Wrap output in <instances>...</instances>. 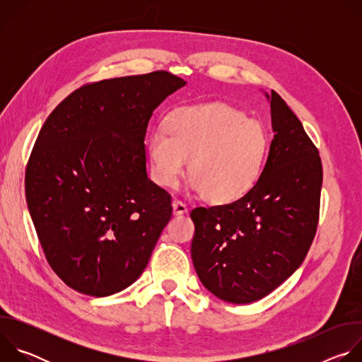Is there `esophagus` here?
Returning <instances> with one entry per match:
<instances>
[{"label": "esophagus", "instance_id": "1", "mask_svg": "<svg viewBox=\"0 0 362 362\" xmlns=\"http://www.w3.org/2000/svg\"><path fill=\"white\" fill-rule=\"evenodd\" d=\"M187 212V206L182 200H175L173 202V214L175 215H183Z\"/></svg>", "mask_w": 362, "mask_h": 362}]
</instances>
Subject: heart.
<instances>
[{"label":"heart","instance_id":"obj_1","mask_svg":"<svg viewBox=\"0 0 362 362\" xmlns=\"http://www.w3.org/2000/svg\"><path fill=\"white\" fill-rule=\"evenodd\" d=\"M267 150L264 127L223 103L177 107L165 127L148 136L153 180L175 187L189 159V187L214 203L246 194L261 175Z\"/></svg>","mask_w":362,"mask_h":362}]
</instances>
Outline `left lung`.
<instances>
[{
	"mask_svg": "<svg viewBox=\"0 0 362 362\" xmlns=\"http://www.w3.org/2000/svg\"><path fill=\"white\" fill-rule=\"evenodd\" d=\"M274 139L255 186L240 199L194 208L192 259L206 289L232 303L261 299L303 262L320 219V151L272 90Z\"/></svg>",
	"mask_w": 362,
	"mask_h": 362,
	"instance_id": "8db88e82",
	"label": "left lung"
}]
</instances>
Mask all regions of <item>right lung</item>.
I'll list each match as a JSON object with an SVG mask.
<instances>
[{
	"mask_svg": "<svg viewBox=\"0 0 362 362\" xmlns=\"http://www.w3.org/2000/svg\"><path fill=\"white\" fill-rule=\"evenodd\" d=\"M185 84L165 70L84 84L44 122L25 199L47 262L74 291L109 296L147 267L173 208L147 177L146 130Z\"/></svg>",
	"mask_w": 362,
	"mask_h": 362,
	"instance_id": "1",
	"label": "right lung"
}]
</instances>
